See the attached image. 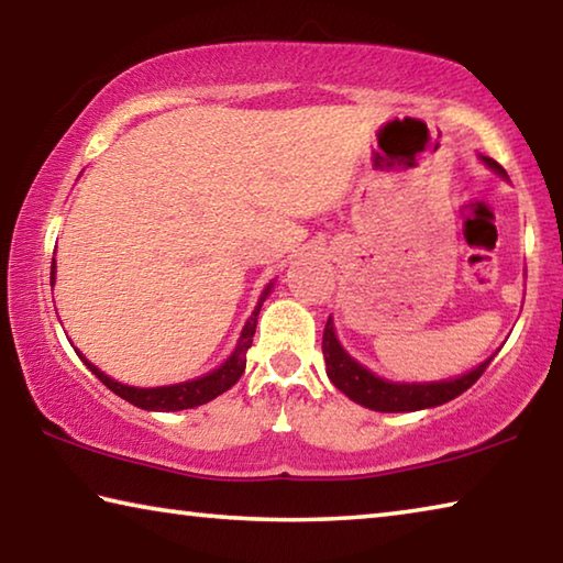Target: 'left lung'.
I'll use <instances>...</instances> for the list:
<instances>
[{"mask_svg":"<svg viewBox=\"0 0 563 563\" xmlns=\"http://www.w3.org/2000/svg\"><path fill=\"white\" fill-rule=\"evenodd\" d=\"M485 165L489 169H495L497 175L507 177V172L497 165L495 159L483 157ZM322 354H324V364H327V376L330 382L340 388L344 396H350L352 401L362 404L372 411H382V413H404V411H421V408H433L453 401L455 396L467 391L473 386L483 372L487 369V364L493 362L489 356L487 362L475 366L473 372H467L457 379H448V382H431V384H396V382H386L382 376L372 374L366 366L360 362H354L350 354L342 350L340 340L334 334V324H332V314L324 324V334H322Z\"/></svg>","mask_w":563,"mask_h":563,"instance_id":"left-lung-1","label":"left lung"}]
</instances>
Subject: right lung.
Wrapping results in <instances>:
<instances>
[{
	"instance_id": "1",
	"label": "right lung",
	"mask_w": 563,
	"mask_h": 563,
	"mask_svg": "<svg viewBox=\"0 0 563 563\" xmlns=\"http://www.w3.org/2000/svg\"><path fill=\"white\" fill-rule=\"evenodd\" d=\"M54 278H56V261L51 263V285H54ZM271 288H273V283L263 290L258 305H255L253 314L249 317V322L243 324L241 340L236 344V350L231 352L229 360L223 362L219 369L209 372L207 376H199V379H194V382L172 384V386H155V388L128 386V384H120L115 379H110L108 374H103V372L98 369V366L90 364L84 354H80L78 350L76 352H78L80 360H84V364L88 366V369L93 372L98 379L110 388L112 394H118L120 398H125V401H130L132 406L145 408V411H184V408H194V406L209 404L211 398H217L223 391H229V388L241 379V374L246 372V352H249V346L253 344V334H255V324H258L261 305H263L265 298H268Z\"/></svg>"
}]
</instances>
